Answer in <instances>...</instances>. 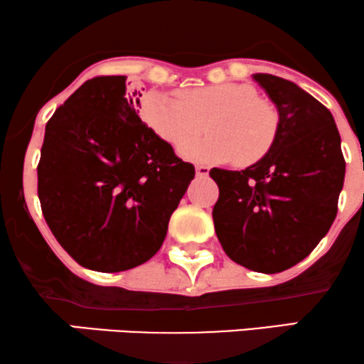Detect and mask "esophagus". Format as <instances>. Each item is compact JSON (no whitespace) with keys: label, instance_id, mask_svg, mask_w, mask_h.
Instances as JSON below:
<instances>
[{"label":"esophagus","instance_id":"1","mask_svg":"<svg viewBox=\"0 0 364 364\" xmlns=\"http://www.w3.org/2000/svg\"><path fill=\"white\" fill-rule=\"evenodd\" d=\"M208 173H210V168H208V166L204 165L196 166V175H198V177H208Z\"/></svg>","mask_w":364,"mask_h":364}]
</instances>
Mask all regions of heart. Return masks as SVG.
Listing matches in <instances>:
<instances>
[{"label":"heart","instance_id":"1","mask_svg":"<svg viewBox=\"0 0 364 364\" xmlns=\"http://www.w3.org/2000/svg\"><path fill=\"white\" fill-rule=\"evenodd\" d=\"M141 115L163 141L182 148L203 129L210 136L186 146L182 154L193 160L230 161L249 166L263 160L275 144L280 117L275 105L246 84H211L178 94L149 91Z\"/></svg>","mask_w":364,"mask_h":364}]
</instances>
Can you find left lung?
I'll return each instance as SVG.
<instances>
[{
  "label": "left lung",
  "mask_w": 364,
  "mask_h": 364,
  "mask_svg": "<svg viewBox=\"0 0 364 364\" xmlns=\"http://www.w3.org/2000/svg\"><path fill=\"white\" fill-rule=\"evenodd\" d=\"M279 109L270 153L246 170L211 168L216 237L235 263L279 273L303 261L337 216L346 161L332 113L291 80L255 73Z\"/></svg>",
  "instance_id": "1"
}]
</instances>
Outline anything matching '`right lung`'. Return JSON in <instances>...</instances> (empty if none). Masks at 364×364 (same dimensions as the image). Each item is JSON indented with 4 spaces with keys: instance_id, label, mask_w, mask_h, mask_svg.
<instances>
[{
    "instance_id": "add662e5",
    "label": "right lung",
    "mask_w": 364,
    "mask_h": 364,
    "mask_svg": "<svg viewBox=\"0 0 364 364\" xmlns=\"http://www.w3.org/2000/svg\"><path fill=\"white\" fill-rule=\"evenodd\" d=\"M127 77H94L46 124L38 165L44 220L89 270L113 273L153 258L194 165L139 118Z\"/></svg>"
}]
</instances>
